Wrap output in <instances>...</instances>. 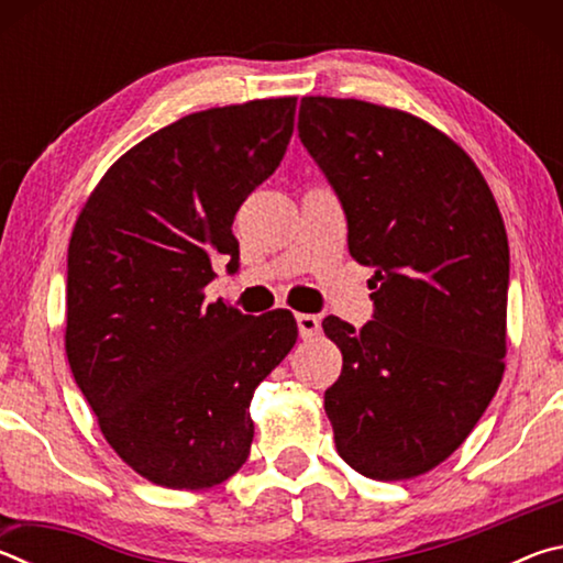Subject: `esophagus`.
<instances>
[{
	"instance_id": "obj_1",
	"label": "esophagus",
	"mask_w": 563,
	"mask_h": 563,
	"mask_svg": "<svg viewBox=\"0 0 563 563\" xmlns=\"http://www.w3.org/2000/svg\"><path fill=\"white\" fill-rule=\"evenodd\" d=\"M295 320H298L300 338H316L320 332V318L318 316H310V312H298Z\"/></svg>"
}]
</instances>
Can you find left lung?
I'll use <instances>...</instances> for the list:
<instances>
[{
    "mask_svg": "<svg viewBox=\"0 0 563 563\" xmlns=\"http://www.w3.org/2000/svg\"><path fill=\"white\" fill-rule=\"evenodd\" d=\"M298 129L345 208L350 255L375 268V320H322L342 352L325 389L335 446L369 479H412L470 437L501 383L499 206L466 151L407 111L302 97Z\"/></svg>",
    "mask_w": 563,
    "mask_h": 563,
    "instance_id": "left-lung-1",
    "label": "left lung"
}]
</instances>
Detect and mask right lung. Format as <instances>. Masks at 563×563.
<instances>
[{"mask_svg":"<svg viewBox=\"0 0 563 563\" xmlns=\"http://www.w3.org/2000/svg\"><path fill=\"white\" fill-rule=\"evenodd\" d=\"M295 97L188 113L129 148L69 241L64 347L111 450L144 479L198 492L245 464L251 399L298 340L290 310L203 302L233 218L288 148Z\"/></svg>","mask_w":563,"mask_h":563,"instance_id":"add662e5","label":"right lung"}]
</instances>
